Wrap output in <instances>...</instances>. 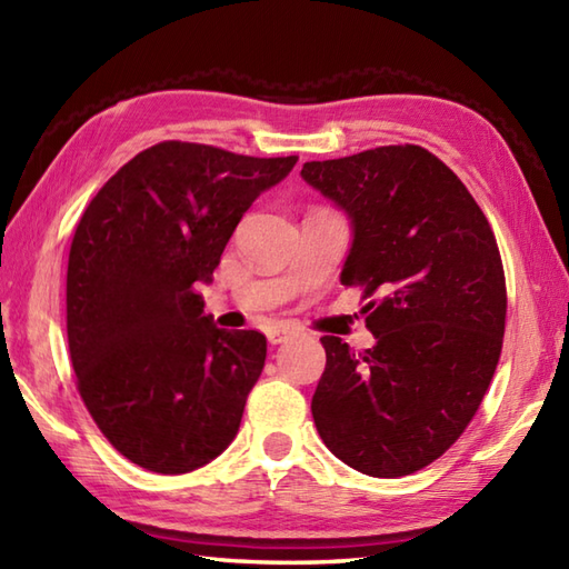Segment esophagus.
Masks as SVG:
<instances>
[{
	"mask_svg": "<svg viewBox=\"0 0 569 569\" xmlns=\"http://www.w3.org/2000/svg\"><path fill=\"white\" fill-rule=\"evenodd\" d=\"M291 335H296V330L291 328V325H273V328H269V332H266V337H269L271 345H281Z\"/></svg>",
	"mask_w": 569,
	"mask_h": 569,
	"instance_id": "esophagus-1",
	"label": "esophagus"
}]
</instances>
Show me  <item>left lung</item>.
Returning a JSON list of instances; mask_svg holds the SVG:
<instances>
[{"label": "left lung", "mask_w": 569, "mask_h": 569, "mask_svg": "<svg viewBox=\"0 0 569 569\" xmlns=\"http://www.w3.org/2000/svg\"><path fill=\"white\" fill-rule=\"evenodd\" d=\"M352 224L340 281L361 286L377 345L325 335L312 396L322 442L369 477L435 462L485 398L506 328L497 237L462 180L422 147H379L300 171Z\"/></svg>", "instance_id": "1"}]
</instances>
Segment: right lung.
<instances>
[{
    "mask_svg": "<svg viewBox=\"0 0 569 569\" xmlns=\"http://www.w3.org/2000/svg\"><path fill=\"white\" fill-rule=\"evenodd\" d=\"M296 161L161 141L82 212L68 257L70 361L84 408L134 465L186 475L234 440L266 337L217 328L198 283Z\"/></svg>",
    "mask_w": 569,
    "mask_h": 569,
    "instance_id": "right-lung-1",
    "label": "right lung"
}]
</instances>
